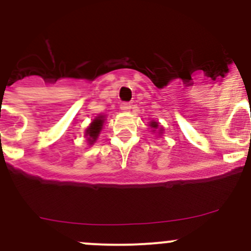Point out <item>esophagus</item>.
Instances as JSON below:
<instances>
[{
    "label": "esophagus",
    "mask_w": 251,
    "mask_h": 251,
    "mask_svg": "<svg viewBox=\"0 0 251 251\" xmlns=\"http://www.w3.org/2000/svg\"><path fill=\"white\" fill-rule=\"evenodd\" d=\"M131 107H132V105H131V103H128V102L121 103V105H120L121 110H124V111H128L131 109Z\"/></svg>",
    "instance_id": "1"
}]
</instances>
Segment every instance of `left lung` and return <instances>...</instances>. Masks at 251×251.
Returning <instances> with one entry per match:
<instances>
[{
  "mask_svg": "<svg viewBox=\"0 0 251 251\" xmlns=\"http://www.w3.org/2000/svg\"><path fill=\"white\" fill-rule=\"evenodd\" d=\"M151 127L156 128V127H158V123H151ZM160 131H161V130H160Z\"/></svg>",
  "mask_w": 251,
  "mask_h": 251,
  "instance_id": "obj_1",
  "label": "left lung"
}]
</instances>
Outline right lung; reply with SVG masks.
I'll return each instance as SVG.
<instances>
[{
    "label": "right lung",
    "mask_w": 251,
    "mask_h": 251,
    "mask_svg": "<svg viewBox=\"0 0 251 251\" xmlns=\"http://www.w3.org/2000/svg\"><path fill=\"white\" fill-rule=\"evenodd\" d=\"M103 116H98L97 119H95V120L91 123L90 127L86 130V136H87L88 141H90V143L92 144L93 142H95L96 140H97L98 135H100V130H102V126H103Z\"/></svg>",
    "instance_id": "add662e5"
}]
</instances>
